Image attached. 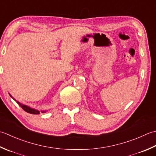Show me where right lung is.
I'll use <instances>...</instances> for the list:
<instances>
[{
	"label": "right lung",
	"instance_id": "add662e5",
	"mask_svg": "<svg viewBox=\"0 0 156 156\" xmlns=\"http://www.w3.org/2000/svg\"><path fill=\"white\" fill-rule=\"evenodd\" d=\"M9 95L11 96V97H12V96L10 94H9ZM12 98H13V97H12ZM13 99L18 103V104H19V105H20V106L21 107V108H22L25 112H27V113H30V114H40V112H39L38 110H37V109H33V108H30V107H28V106L26 105L21 104V103H20V102L17 101L15 100V99ZM41 112H42V113H44V112H46V111H42Z\"/></svg>",
	"mask_w": 156,
	"mask_h": 156
}]
</instances>
